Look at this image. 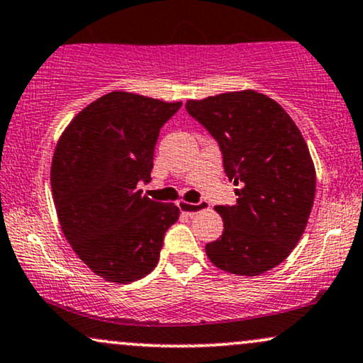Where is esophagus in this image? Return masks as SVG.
<instances>
[{"instance_id":"obj_1","label":"esophagus","mask_w":363,"mask_h":363,"mask_svg":"<svg viewBox=\"0 0 363 363\" xmlns=\"http://www.w3.org/2000/svg\"><path fill=\"white\" fill-rule=\"evenodd\" d=\"M179 208H181L182 211H184L186 215L193 216L196 213H199V211L203 210H208L210 205H208L206 201H199V203H179Z\"/></svg>"}]
</instances>
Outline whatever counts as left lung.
Wrapping results in <instances>:
<instances>
[{
	"instance_id": "obj_1",
	"label": "left lung",
	"mask_w": 363,
	"mask_h": 363,
	"mask_svg": "<svg viewBox=\"0 0 363 363\" xmlns=\"http://www.w3.org/2000/svg\"><path fill=\"white\" fill-rule=\"evenodd\" d=\"M189 116L218 141L237 201L216 206L223 234L206 244L216 268L256 277L289 257L306 230L315 169L301 129L268 95L227 91L187 101Z\"/></svg>"
}]
</instances>
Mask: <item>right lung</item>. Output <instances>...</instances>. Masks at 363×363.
<instances>
[{"instance_id":"obj_1","label":"right lung","mask_w":363,"mask_h":363,"mask_svg":"<svg viewBox=\"0 0 363 363\" xmlns=\"http://www.w3.org/2000/svg\"><path fill=\"white\" fill-rule=\"evenodd\" d=\"M182 102L111 91L74 116L54 150L51 187L62 234L97 277L129 283L157 266L174 203L141 194L158 133Z\"/></svg>"}]
</instances>
